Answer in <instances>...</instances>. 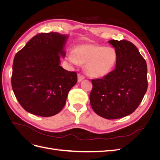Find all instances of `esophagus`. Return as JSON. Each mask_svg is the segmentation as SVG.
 I'll return each instance as SVG.
<instances>
[{"label":"esophagus","instance_id":"34e87169","mask_svg":"<svg viewBox=\"0 0 160 160\" xmlns=\"http://www.w3.org/2000/svg\"><path fill=\"white\" fill-rule=\"evenodd\" d=\"M77 77H78V81H79V82H81L82 80H83V79L85 78L84 75H81V74H80V73L78 74V75H77Z\"/></svg>","mask_w":160,"mask_h":160}]
</instances>
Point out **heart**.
<instances>
[{
	"label": "heart",
	"instance_id": "obj_1",
	"mask_svg": "<svg viewBox=\"0 0 160 160\" xmlns=\"http://www.w3.org/2000/svg\"><path fill=\"white\" fill-rule=\"evenodd\" d=\"M69 59L75 64H82L89 76L99 78L108 75L114 67L117 55L111 47L96 44H81L69 53Z\"/></svg>",
	"mask_w": 160,
	"mask_h": 160
}]
</instances>
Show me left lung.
<instances>
[{"label": "left lung", "instance_id": "1", "mask_svg": "<svg viewBox=\"0 0 160 160\" xmlns=\"http://www.w3.org/2000/svg\"><path fill=\"white\" fill-rule=\"evenodd\" d=\"M117 55L115 70L102 79H92L91 108L108 119L134 112L148 89L147 64L137 47L126 40H111Z\"/></svg>", "mask_w": 160, "mask_h": 160}]
</instances>
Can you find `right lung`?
Segmentation results:
<instances>
[{
	"mask_svg": "<svg viewBox=\"0 0 160 160\" xmlns=\"http://www.w3.org/2000/svg\"><path fill=\"white\" fill-rule=\"evenodd\" d=\"M67 38L58 32L38 33L15 55L12 88L27 112L51 117L64 108L69 91L77 81L76 72L60 66Z\"/></svg>",
	"mask_w": 160,
	"mask_h": 160,
	"instance_id": "right-lung-1",
	"label": "right lung"
}]
</instances>
